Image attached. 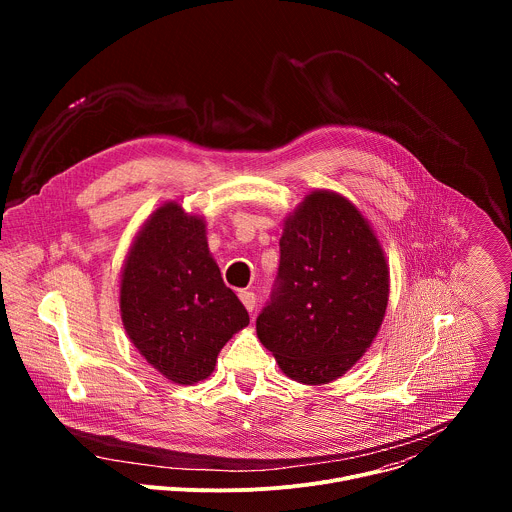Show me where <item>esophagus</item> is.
Returning <instances> with one entry per match:
<instances>
[{
    "instance_id": "34e87169",
    "label": "esophagus",
    "mask_w": 512,
    "mask_h": 512,
    "mask_svg": "<svg viewBox=\"0 0 512 512\" xmlns=\"http://www.w3.org/2000/svg\"><path fill=\"white\" fill-rule=\"evenodd\" d=\"M239 298H241V302H243V306L249 310V312H253L255 310V306H257V296L253 294V291H241L239 294Z\"/></svg>"
}]
</instances>
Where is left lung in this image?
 <instances>
[{
	"instance_id": "left-lung-1",
	"label": "left lung",
	"mask_w": 512,
	"mask_h": 512,
	"mask_svg": "<svg viewBox=\"0 0 512 512\" xmlns=\"http://www.w3.org/2000/svg\"><path fill=\"white\" fill-rule=\"evenodd\" d=\"M387 300L389 271L369 223L346 198L312 192L285 223L257 336L289 379L330 383L371 346Z\"/></svg>"
}]
</instances>
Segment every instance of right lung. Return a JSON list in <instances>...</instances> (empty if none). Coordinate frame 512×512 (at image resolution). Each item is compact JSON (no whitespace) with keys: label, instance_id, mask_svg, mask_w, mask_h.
I'll use <instances>...</instances> for the list:
<instances>
[{"label":"right lung","instance_id":"right-lung-1","mask_svg":"<svg viewBox=\"0 0 512 512\" xmlns=\"http://www.w3.org/2000/svg\"><path fill=\"white\" fill-rule=\"evenodd\" d=\"M123 326L154 369L180 385L206 379L249 314L208 253L200 216L170 202L137 235L121 279Z\"/></svg>","mask_w":512,"mask_h":512}]
</instances>
